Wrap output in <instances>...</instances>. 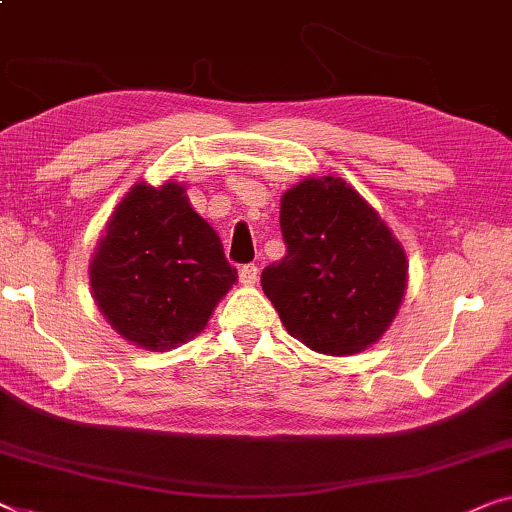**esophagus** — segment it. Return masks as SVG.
<instances>
[{"mask_svg":"<svg viewBox=\"0 0 512 512\" xmlns=\"http://www.w3.org/2000/svg\"><path fill=\"white\" fill-rule=\"evenodd\" d=\"M256 279H258V268L254 263H247V265H242L240 268V281L244 286H254L256 284Z\"/></svg>","mask_w":512,"mask_h":512,"instance_id":"obj_1","label":"esophagus"}]
</instances>
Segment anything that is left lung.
<instances>
[{"label": "left lung", "mask_w": 512, "mask_h": 512, "mask_svg": "<svg viewBox=\"0 0 512 512\" xmlns=\"http://www.w3.org/2000/svg\"><path fill=\"white\" fill-rule=\"evenodd\" d=\"M286 256L261 286L288 335L318 353L353 355L395 318L406 288L402 244L342 177H309L281 196Z\"/></svg>", "instance_id": "8db88e82"}]
</instances>
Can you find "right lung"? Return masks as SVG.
I'll list each match as a JSON object with an SVG mask.
<instances>
[{"label": "right lung", "mask_w": 512, "mask_h": 512, "mask_svg": "<svg viewBox=\"0 0 512 512\" xmlns=\"http://www.w3.org/2000/svg\"><path fill=\"white\" fill-rule=\"evenodd\" d=\"M235 279L217 231L175 182H138L115 207L90 265L103 316L150 351L194 339Z\"/></svg>", "instance_id": "right-lung-1"}]
</instances>
